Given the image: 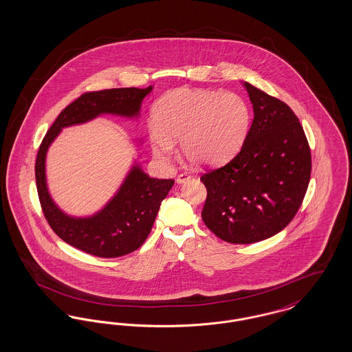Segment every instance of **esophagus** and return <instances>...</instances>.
<instances>
[{
  "label": "esophagus",
  "mask_w": 352,
  "mask_h": 352,
  "mask_svg": "<svg viewBox=\"0 0 352 352\" xmlns=\"http://www.w3.org/2000/svg\"><path fill=\"white\" fill-rule=\"evenodd\" d=\"M190 178H191V175H190V174H187V173H182V174H179V175L177 177V184H184V182H186V181H188Z\"/></svg>",
  "instance_id": "1"
}]
</instances>
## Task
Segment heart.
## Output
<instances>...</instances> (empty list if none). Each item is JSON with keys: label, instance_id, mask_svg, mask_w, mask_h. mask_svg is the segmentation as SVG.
Wrapping results in <instances>:
<instances>
[{"label": "heart", "instance_id": "b5f03b06", "mask_svg": "<svg viewBox=\"0 0 352 352\" xmlns=\"http://www.w3.org/2000/svg\"><path fill=\"white\" fill-rule=\"evenodd\" d=\"M151 151L168 161L179 140L184 157L198 166H215L232 158L251 126L250 102L234 92L178 88L162 96L153 109Z\"/></svg>", "mask_w": 352, "mask_h": 352}]
</instances>
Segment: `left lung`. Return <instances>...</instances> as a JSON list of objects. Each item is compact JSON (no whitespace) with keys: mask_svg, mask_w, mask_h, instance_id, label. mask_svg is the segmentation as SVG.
<instances>
[{"mask_svg":"<svg viewBox=\"0 0 352 352\" xmlns=\"http://www.w3.org/2000/svg\"><path fill=\"white\" fill-rule=\"evenodd\" d=\"M253 107L250 132L234 160L201 177V219L219 239L251 244L278 234L306 194L311 154L300 120L284 101L243 82Z\"/></svg>","mask_w":352,"mask_h":352,"instance_id":"8db88e82","label":"left lung"}]
</instances>
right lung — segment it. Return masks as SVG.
<instances>
[{
  "mask_svg": "<svg viewBox=\"0 0 352 352\" xmlns=\"http://www.w3.org/2000/svg\"><path fill=\"white\" fill-rule=\"evenodd\" d=\"M148 88H115L84 94L71 102L45 135L35 162V179L43 214L51 228L63 241L98 257H120L138 250L149 236L161 201L173 187V179L151 178L134 158L116 192L100 210L75 217L52 199L46 174V160L52 142L65 128L82 125L104 115L138 120ZM142 140L137 138V146Z\"/></svg>",
  "mask_w": 352,
  "mask_h": 352,
  "instance_id": "1",
  "label": "right lung"
}]
</instances>
